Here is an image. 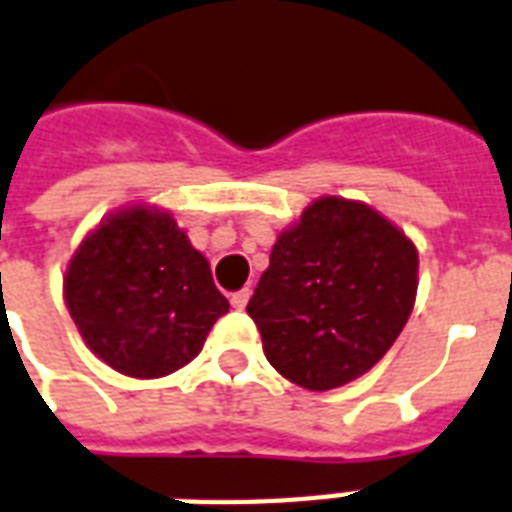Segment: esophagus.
Instances as JSON below:
<instances>
[{
	"mask_svg": "<svg viewBox=\"0 0 512 512\" xmlns=\"http://www.w3.org/2000/svg\"><path fill=\"white\" fill-rule=\"evenodd\" d=\"M249 295H252V290H239L236 292V295H233V298H230V306L236 308V311H241V308H247V303H249Z\"/></svg>",
	"mask_w": 512,
	"mask_h": 512,
	"instance_id": "1",
	"label": "esophagus"
}]
</instances>
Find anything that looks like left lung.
<instances>
[{
	"mask_svg": "<svg viewBox=\"0 0 512 512\" xmlns=\"http://www.w3.org/2000/svg\"><path fill=\"white\" fill-rule=\"evenodd\" d=\"M419 252L376 209L317 198L282 230L247 306L263 351L292 384L325 392L360 378L411 317Z\"/></svg>",
	"mask_w": 512,
	"mask_h": 512,
	"instance_id": "left-lung-1",
	"label": "left lung"
}]
</instances>
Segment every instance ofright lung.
Segmentation results:
<instances>
[{"instance_id": "add662e5", "label": "right lung", "mask_w": 512, "mask_h": 512, "mask_svg": "<svg viewBox=\"0 0 512 512\" xmlns=\"http://www.w3.org/2000/svg\"><path fill=\"white\" fill-rule=\"evenodd\" d=\"M66 308L88 349L131 378L193 360L228 300L206 257L155 206H128L85 236L64 276Z\"/></svg>"}]
</instances>
